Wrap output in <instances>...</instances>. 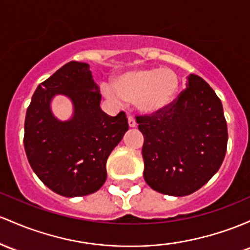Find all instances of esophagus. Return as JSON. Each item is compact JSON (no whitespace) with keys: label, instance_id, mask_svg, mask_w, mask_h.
Returning <instances> with one entry per match:
<instances>
[{"label":"esophagus","instance_id":"esophagus-1","mask_svg":"<svg viewBox=\"0 0 250 250\" xmlns=\"http://www.w3.org/2000/svg\"><path fill=\"white\" fill-rule=\"evenodd\" d=\"M128 125H129V127H131V128L136 127L135 119H134V117L131 116V115H129V116H128Z\"/></svg>","mask_w":250,"mask_h":250}]
</instances>
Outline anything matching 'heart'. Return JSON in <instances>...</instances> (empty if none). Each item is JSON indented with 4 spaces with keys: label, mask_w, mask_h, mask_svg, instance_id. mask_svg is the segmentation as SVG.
<instances>
[{
    "label": "heart",
    "mask_w": 250,
    "mask_h": 250,
    "mask_svg": "<svg viewBox=\"0 0 250 250\" xmlns=\"http://www.w3.org/2000/svg\"><path fill=\"white\" fill-rule=\"evenodd\" d=\"M102 89L115 102H134L141 112L154 114L172 102L178 90V78L169 68L135 70L117 77L112 86L104 84Z\"/></svg>",
    "instance_id": "obj_1"
}]
</instances>
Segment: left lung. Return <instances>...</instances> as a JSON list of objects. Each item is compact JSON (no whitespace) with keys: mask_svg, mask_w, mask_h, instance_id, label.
Listing matches in <instances>:
<instances>
[{"mask_svg":"<svg viewBox=\"0 0 250 250\" xmlns=\"http://www.w3.org/2000/svg\"><path fill=\"white\" fill-rule=\"evenodd\" d=\"M144 135V178L153 190L182 197L199 190L226 156L227 121L221 100L199 76L163 110L138 115Z\"/></svg>","mask_w":250,"mask_h":250,"instance_id":"8db88e82","label":"left lung"}]
</instances>
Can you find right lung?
<instances>
[{"label": "right lung", "mask_w": 250, "mask_h": 250, "mask_svg": "<svg viewBox=\"0 0 250 250\" xmlns=\"http://www.w3.org/2000/svg\"><path fill=\"white\" fill-rule=\"evenodd\" d=\"M64 93L75 114L60 123L49 109L51 97ZM101 94L89 64L70 62L35 90L24 120L23 144L33 171L52 191L79 197L100 190L106 160L128 130L125 111L115 117L101 110Z\"/></svg>", "instance_id": "1"}]
</instances>
